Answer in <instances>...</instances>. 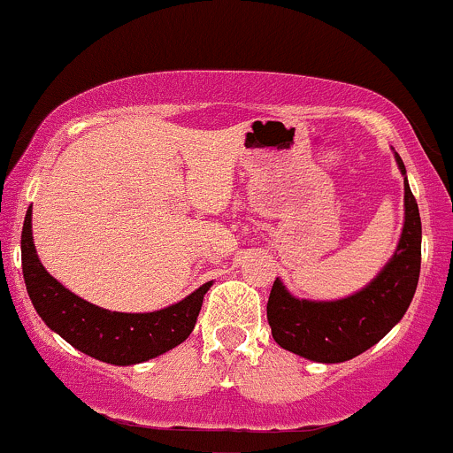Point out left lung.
<instances>
[{
  "mask_svg": "<svg viewBox=\"0 0 453 453\" xmlns=\"http://www.w3.org/2000/svg\"><path fill=\"white\" fill-rule=\"evenodd\" d=\"M403 174V228L395 255L380 274L357 294L330 303L300 300L274 280L267 300V324L280 348L315 363H343L376 345L406 313L421 270V218Z\"/></svg>",
  "mask_w": 453,
  "mask_h": 453,
  "instance_id": "8db88e82",
  "label": "left lung"
}]
</instances>
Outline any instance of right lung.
<instances>
[{
	"mask_svg": "<svg viewBox=\"0 0 453 453\" xmlns=\"http://www.w3.org/2000/svg\"><path fill=\"white\" fill-rule=\"evenodd\" d=\"M21 264L27 294L53 333L88 357L110 365H135L177 348L194 330L211 280L181 303L153 313H119L86 303L45 270L32 240V209L21 231Z\"/></svg>",
	"mask_w": 453,
	"mask_h": 453,
	"instance_id": "1",
	"label": "right lung"
}]
</instances>
